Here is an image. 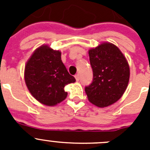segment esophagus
I'll return each mask as SVG.
<instances>
[{
    "instance_id": "esophagus-1",
    "label": "esophagus",
    "mask_w": 150,
    "mask_h": 150,
    "mask_svg": "<svg viewBox=\"0 0 150 150\" xmlns=\"http://www.w3.org/2000/svg\"><path fill=\"white\" fill-rule=\"evenodd\" d=\"M75 79H76V81H79V74H76V75H75Z\"/></svg>"
}]
</instances>
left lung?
Returning a JSON list of instances; mask_svg holds the SVG:
<instances>
[{
    "label": "left lung",
    "mask_w": 150,
    "mask_h": 150,
    "mask_svg": "<svg viewBox=\"0 0 150 150\" xmlns=\"http://www.w3.org/2000/svg\"><path fill=\"white\" fill-rule=\"evenodd\" d=\"M93 71L91 84L85 87L88 99L99 107L110 106L122 96L129 81L125 57L117 46L104 43L88 51Z\"/></svg>",
    "instance_id": "obj_1"
}]
</instances>
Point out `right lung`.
I'll list each match as a JSON object with an SVG mask.
<instances>
[{
	"instance_id": "1",
	"label": "right lung",
	"mask_w": 150,
	"mask_h": 150,
	"mask_svg": "<svg viewBox=\"0 0 150 150\" xmlns=\"http://www.w3.org/2000/svg\"><path fill=\"white\" fill-rule=\"evenodd\" d=\"M25 81L36 100L55 106L66 98L64 86L76 81L61 59V52L42 46L35 50L26 64Z\"/></svg>"
}]
</instances>
